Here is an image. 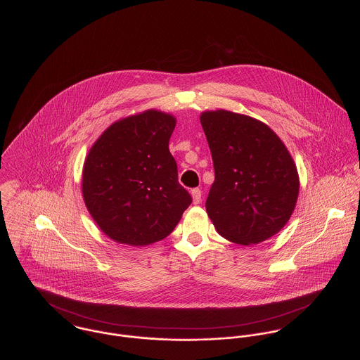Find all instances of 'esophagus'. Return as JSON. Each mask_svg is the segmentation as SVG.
<instances>
[{"label":"esophagus","instance_id":"esophagus-1","mask_svg":"<svg viewBox=\"0 0 360 360\" xmlns=\"http://www.w3.org/2000/svg\"><path fill=\"white\" fill-rule=\"evenodd\" d=\"M191 196H193V202L196 205V203H199L200 199H202V191H200L199 188H194V190L191 191Z\"/></svg>","mask_w":360,"mask_h":360}]
</instances>
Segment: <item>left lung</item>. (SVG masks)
<instances>
[{
    "instance_id": "1",
    "label": "left lung",
    "mask_w": 360,
    "mask_h": 360,
    "mask_svg": "<svg viewBox=\"0 0 360 360\" xmlns=\"http://www.w3.org/2000/svg\"><path fill=\"white\" fill-rule=\"evenodd\" d=\"M214 166L206 212L217 232L239 245H256L289 221L298 173L282 140L260 121L226 110L200 115Z\"/></svg>"
}]
</instances>
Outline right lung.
<instances>
[{"instance_id": "add662e5", "label": "right lung", "mask_w": 360, "mask_h": 360, "mask_svg": "<svg viewBox=\"0 0 360 360\" xmlns=\"http://www.w3.org/2000/svg\"><path fill=\"white\" fill-rule=\"evenodd\" d=\"M174 127L170 114L147 110L114 122L89 150L84 200L100 229L118 243L164 239L193 202L169 151Z\"/></svg>"}]
</instances>
